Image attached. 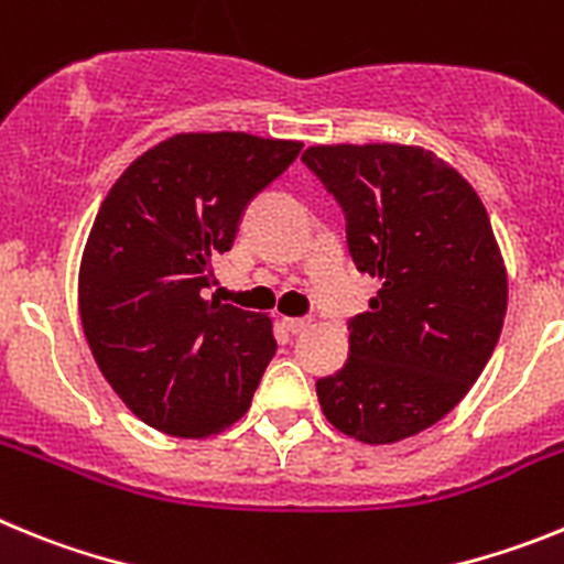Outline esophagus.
<instances>
[{
    "label": "esophagus",
    "instance_id": "34e87169",
    "mask_svg": "<svg viewBox=\"0 0 564 564\" xmlns=\"http://www.w3.org/2000/svg\"><path fill=\"white\" fill-rule=\"evenodd\" d=\"M282 325H285V330H291L293 336H296V333H305L307 327H311V318H302V316H288V318H282Z\"/></svg>",
    "mask_w": 564,
    "mask_h": 564
}]
</instances>
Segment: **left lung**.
Here are the masks:
<instances>
[{"label":"left lung","instance_id":"1","mask_svg":"<svg viewBox=\"0 0 564 564\" xmlns=\"http://www.w3.org/2000/svg\"><path fill=\"white\" fill-rule=\"evenodd\" d=\"M302 163L341 206L358 271L381 279L347 322V364L316 381L322 412L361 443L417 435L455 410L500 338L508 285L486 208L415 147H313Z\"/></svg>","mask_w":564,"mask_h":564}]
</instances>
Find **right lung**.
I'll use <instances>...</instances> for the list:
<instances>
[{
	"label": "right lung",
	"instance_id": "obj_1",
	"mask_svg": "<svg viewBox=\"0 0 564 564\" xmlns=\"http://www.w3.org/2000/svg\"><path fill=\"white\" fill-rule=\"evenodd\" d=\"M302 152L246 132L174 134L109 188L78 276L84 336L134 415L208 437L246 415L276 352L271 318L206 299L246 208Z\"/></svg>",
	"mask_w": 564,
	"mask_h": 564
}]
</instances>
